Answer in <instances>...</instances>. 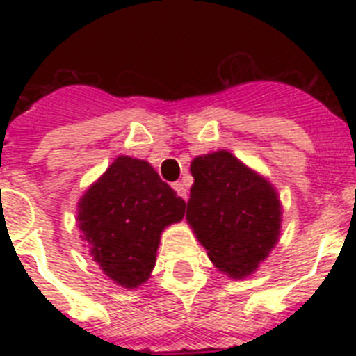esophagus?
I'll return each mask as SVG.
<instances>
[{"label": "esophagus", "instance_id": "obj_1", "mask_svg": "<svg viewBox=\"0 0 356 356\" xmlns=\"http://www.w3.org/2000/svg\"><path fill=\"white\" fill-rule=\"evenodd\" d=\"M172 188H175L178 196L184 197V200H187V187H185V185L181 184V181H176V184L172 185Z\"/></svg>", "mask_w": 356, "mask_h": 356}]
</instances>
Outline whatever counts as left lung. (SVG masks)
Returning a JSON list of instances; mask_svg holds the SVG:
<instances>
[{
    "mask_svg": "<svg viewBox=\"0 0 356 356\" xmlns=\"http://www.w3.org/2000/svg\"><path fill=\"white\" fill-rule=\"evenodd\" d=\"M191 172L187 225L222 275L248 278L280 241L278 191L228 149L196 156Z\"/></svg>",
    "mask_w": 356,
    "mask_h": 356,
    "instance_id": "obj_1",
    "label": "left lung"
}]
</instances>
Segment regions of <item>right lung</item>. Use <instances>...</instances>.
<instances>
[{"instance_id":"obj_1","label":"right lung","mask_w":356,"mask_h":356,"mask_svg":"<svg viewBox=\"0 0 356 356\" xmlns=\"http://www.w3.org/2000/svg\"><path fill=\"white\" fill-rule=\"evenodd\" d=\"M185 216V201L149 162L119 155L78 201L76 222L90 259L115 285L149 280L160 235Z\"/></svg>"}]
</instances>
